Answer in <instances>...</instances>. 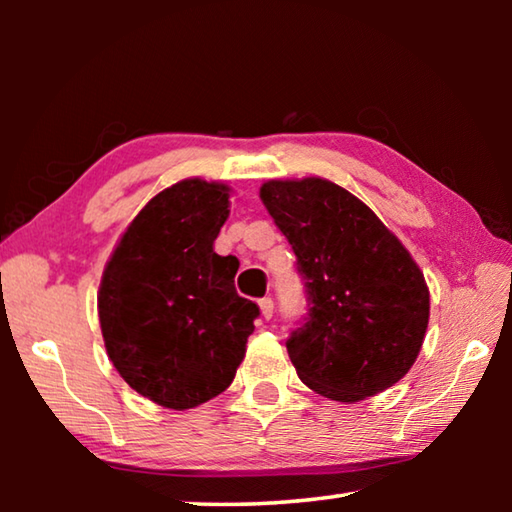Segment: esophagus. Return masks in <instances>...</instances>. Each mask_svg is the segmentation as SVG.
I'll return each mask as SVG.
<instances>
[{"label": "esophagus", "instance_id": "obj_1", "mask_svg": "<svg viewBox=\"0 0 512 512\" xmlns=\"http://www.w3.org/2000/svg\"><path fill=\"white\" fill-rule=\"evenodd\" d=\"M259 309H262V316H264L266 320H271L273 309H275L273 298H262V300H259Z\"/></svg>", "mask_w": 512, "mask_h": 512}]
</instances>
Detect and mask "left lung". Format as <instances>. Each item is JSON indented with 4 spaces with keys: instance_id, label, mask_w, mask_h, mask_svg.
I'll list each match as a JSON object with an SVG mask.
<instances>
[{
    "instance_id": "left-lung-1",
    "label": "left lung",
    "mask_w": 512,
    "mask_h": 512,
    "mask_svg": "<svg viewBox=\"0 0 512 512\" xmlns=\"http://www.w3.org/2000/svg\"><path fill=\"white\" fill-rule=\"evenodd\" d=\"M259 196L305 282L307 316L287 341L298 377L348 404L397 384L429 325V289L409 250L325 178L268 180Z\"/></svg>"
}]
</instances>
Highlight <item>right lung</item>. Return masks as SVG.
Listing matches in <instances>:
<instances>
[{"mask_svg":"<svg viewBox=\"0 0 512 512\" xmlns=\"http://www.w3.org/2000/svg\"><path fill=\"white\" fill-rule=\"evenodd\" d=\"M230 189L180 180L128 225L99 287L112 366L167 409H194L232 384L259 307L235 289L237 257L214 253Z\"/></svg>","mask_w":512,"mask_h":512,"instance_id":"obj_1","label":"right lung"}]
</instances>
